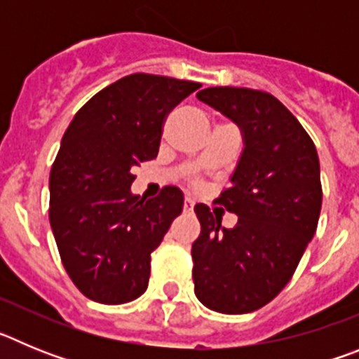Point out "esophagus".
<instances>
[{
    "label": "esophagus",
    "mask_w": 359,
    "mask_h": 359,
    "mask_svg": "<svg viewBox=\"0 0 359 359\" xmlns=\"http://www.w3.org/2000/svg\"><path fill=\"white\" fill-rule=\"evenodd\" d=\"M183 208H185L187 212L194 210V199H192V198H185V201H183Z\"/></svg>",
    "instance_id": "esophagus-1"
}]
</instances>
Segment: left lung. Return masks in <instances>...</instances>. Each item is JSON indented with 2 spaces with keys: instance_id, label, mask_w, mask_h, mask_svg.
<instances>
[{
  "instance_id": "1",
  "label": "left lung",
  "mask_w": 359,
  "mask_h": 359,
  "mask_svg": "<svg viewBox=\"0 0 359 359\" xmlns=\"http://www.w3.org/2000/svg\"><path fill=\"white\" fill-rule=\"evenodd\" d=\"M196 97L237 123L244 151L231 185L217 198L233 228L196 205L201 233L192 244L194 293L224 315L261 309L286 286L313 239L322 210L316 147L280 100L266 91L217 86Z\"/></svg>"
}]
</instances>
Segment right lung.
I'll use <instances>...</instances> for the list:
<instances>
[{"label": "right lung", "mask_w": 359, "mask_h": 359, "mask_svg": "<svg viewBox=\"0 0 359 359\" xmlns=\"http://www.w3.org/2000/svg\"><path fill=\"white\" fill-rule=\"evenodd\" d=\"M199 82L133 73L91 97L62 136L50 172V224L66 273L84 297L116 306L147 290L151 253L183 210L163 187L145 201L133 167L158 156L170 111Z\"/></svg>", "instance_id": "right-lung-1"}]
</instances>
